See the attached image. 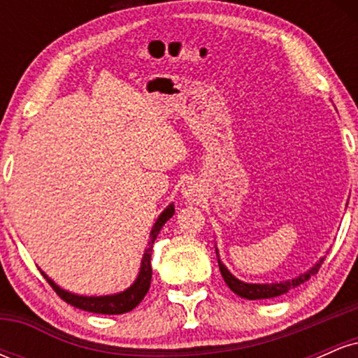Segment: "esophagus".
I'll return each mask as SVG.
<instances>
[{
    "mask_svg": "<svg viewBox=\"0 0 358 358\" xmlns=\"http://www.w3.org/2000/svg\"><path fill=\"white\" fill-rule=\"evenodd\" d=\"M183 196L188 200V202H199L200 199V190H199V185L195 182H187L183 185Z\"/></svg>",
    "mask_w": 358,
    "mask_h": 358,
    "instance_id": "esophagus-1",
    "label": "esophagus"
}]
</instances>
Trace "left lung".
I'll use <instances>...</instances> for the list:
<instances>
[{
    "mask_svg": "<svg viewBox=\"0 0 358 358\" xmlns=\"http://www.w3.org/2000/svg\"><path fill=\"white\" fill-rule=\"evenodd\" d=\"M322 262H323V259L315 266V268H311L310 271H308L306 274H301V276L291 279V281L274 282V285H248V282H242L237 278H234L220 261H219V269L222 273V278H224L225 285L231 287L237 296L245 298V299H268V298L281 296V294L287 293V291L293 289V287L303 285V282L308 281V279L313 276V274L318 273Z\"/></svg>",
    "mask_w": 358,
    "mask_h": 358,
    "instance_id": "1",
    "label": "left lung"
}]
</instances>
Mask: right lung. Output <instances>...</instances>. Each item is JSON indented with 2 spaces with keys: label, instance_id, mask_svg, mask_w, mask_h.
I'll return each instance as SVG.
<instances>
[{
  "label": "right lung",
  "instance_id": "obj_1",
  "mask_svg": "<svg viewBox=\"0 0 358 358\" xmlns=\"http://www.w3.org/2000/svg\"><path fill=\"white\" fill-rule=\"evenodd\" d=\"M175 213L173 205H168V208L163 210L162 215L156 220L153 231L150 234V242H148V249L143 256L141 261V271H139V276L134 281V285L127 287L126 291L119 294H110V296H77V294L67 293L62 287H59L52 279H48L43 274V278L47 279L48 285L53 287L59 296L64 299L69 305L79 308V310L90 311V313H99V315H122L131 311L133 308H136L139 303L143 301V298L146 296L148 289H150L151 285V274H153V269H151V252H153V244L156 241V236H158L162 227L165 225L168 219H171Z\"/></svg>",
  "mask_w": 358,
  "mask_h": 358
}]
</instances>
